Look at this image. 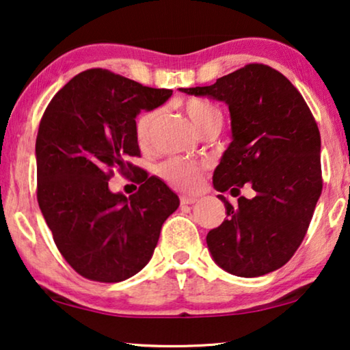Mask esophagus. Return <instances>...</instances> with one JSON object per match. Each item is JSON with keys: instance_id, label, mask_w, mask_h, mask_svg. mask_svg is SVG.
<instances>
[{"instance_id": "34e87169", "label": "esophagus", "mask_w": 350, "mask_h": 350, "mask_svg": "<svg viewBox=\"0 0 350 350\" xmlns=\"http://www.w3.org/2000/svg\"><path fill=\"white\" fill-rule=\"evenodd\" d=\"M180 202H181V205H192V204H196V202H197V197H194V196H181Z\"/></svg>"}]
</instances>
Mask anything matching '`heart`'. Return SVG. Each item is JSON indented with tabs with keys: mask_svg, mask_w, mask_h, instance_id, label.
<instances>
[{
	"mask_svg": "<svg viewBox=\"0 0 350 350\" xmlns=\"http://www.w3.org/2000/svg\"><path fill=\"white\" fill-rule=\"evenodd\" d=\"M186 112L197 129L204 133L211 126H222V112L216 105H213L202 99H189L186 103ZM159 110L151 109L142 113L135 123V135L140 145H148L153 135V128L158 118ZM158 174L165 183L178 187V189H194L199 180L200 164L196 161L174 156L163 161L158 165Z\"/></svg>",
	"mask_w": 350,
	"mask_h": 350,
	"instance_id": "b5f03b06",
	"label": "heart"
}]
</instances>
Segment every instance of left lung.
<instances>
[{
	"label": "left lung",
	"instance_id": "1",
	"mask_svg": "<svg viewBox=\"0 0 350 350\" xmlns=\"http://www.w3.org/2000/svg\"><path fill=\"white\" fill-rule=\"evenodd\" d=\"M229 105L232 142L213 174L227 217L206 235L222 270L256 278L291 260L322 192L321 134L310 107L280 70L252 63L210 87L180 88ZM243 185L253 197L239 196Z\"/></svg>",
	"mask_w": 350,
	"mask_h": 350
}]
</instances>
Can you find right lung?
<instances>
[{"instance_id":"add662e5","label":"right lung","mask_w":350,"mask_h":350,"mask_svg":"<svg viewBox=\"0 0 350 350\" xmlns=\"http://www.w3.org/2000/svg\"><path fill=\"white\" fill-rule=\"evenodd\" d=\"M170 96L172 90L88 69L45 109L36 139L39 208L58 251L87 280L120 282L139 273L178 208V196L163 180L128 161L140 156L135 116ZM115 168L133 171L139 191L113 195L108 180Z\"/></svg>"}]
</instances>
